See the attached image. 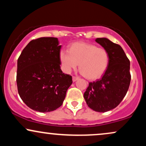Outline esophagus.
I'll list each match as a JSON object with an SVG mask.
<instances>
[{
  "label": "esophagus",
  "instance_id": "esophagus-1",
  "mask_svg": "<svg viewBox=\"0 0 146 146\" xmlns=\"http://www.w3.org/2000/svg\"><path fill=\"white\" fill-rule=\"evenodd\" d=\"M78 79H79V78H78V77H75V76H73V82L77 81V80H78Z\"/></svg>",
  "mask_w": 146,
  "mask_h": 146
}]
</instances>
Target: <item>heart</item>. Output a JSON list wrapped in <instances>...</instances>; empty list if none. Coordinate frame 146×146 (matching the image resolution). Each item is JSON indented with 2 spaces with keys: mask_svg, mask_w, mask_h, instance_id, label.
Here are the masks:
<instances>
[{
  "mask_svg": "<svg viewBox=\"0 0 146 146\" xmlns=\"http://www.w3.org/2000/svg\"><path fill=\"white\" fill-rule=\"evenodd\" d=\"M60 60L64 71L70 73L79 68L85 78L90 80L100 78L109 64V53L104 48L84 42L73 43L68 51L61 50Z\"/></svg>",
  "mask_w": 146,
  "mask_h": 146,
  "instance_id": "b5f03b06",
  "label": "heart"
}]
</instances>
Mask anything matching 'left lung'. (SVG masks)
Instances as JSON below:
<instances>
[{"label":"left lung","mask_w":146,"mask_h":146,"mask_svg":"<svg viewBox=\"0 0 146 146\" xmlns=\"http://www.w3.org/2000/svg\"><path fill=\"white\" fill-rule=\"evenodd\" d=\"M95 41L109 53V64L102 78L89 82L84 94L87 105L96 112L104 113L116 108L130 86V60L120 45L106 38Z\"/></svg>","instance_id":"left-lung-1"}]
</instances>
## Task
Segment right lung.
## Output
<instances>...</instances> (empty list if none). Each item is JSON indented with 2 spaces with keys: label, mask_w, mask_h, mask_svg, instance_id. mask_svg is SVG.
<instances>
[{
  "label": "right lung",
  "mask_w": 146,
  "mask_h": 146,
  "mask_svg": "<svg viewBox=\"0 0 146 146\" xmlns=\"http://www.w3.org/2000/svg\"><path fill=\"white\" fill-rule=\"evenodd\" d=\"M61 45L57 38L32 40L18 59V94L32 110L46 113L62 105L72 77L60 68Z\"/></svg>",
  "instance_id": "obj_1"
}]
</instances>
